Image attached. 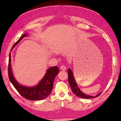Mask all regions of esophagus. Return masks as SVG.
I'll return each mask as SVG.
<instances>
[{
    "label": "esophagus",
    "mask_w": 121,
    "mask_h": 121,
    "mask_svg": "<svg viewBox=\"0 0 121 121\" xmlns=\"http://www.w3.org/2000/svg\"><path fill=\"white\" fill-rule=\"evenodd\" d=\"M66 69H67L66 67L65 66V65H61V67H60V69L61 70H63V71H65V70H66Z\"/></svg>",
    "instance_id": "esophagus-1"
}]
</instances>
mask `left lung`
I'll use <instances>...</instances> for the list:
<instances>
[{
    "label": "left lung",
    "instance_id": "1",
    "mask_svg": "<svg viewBox=\"0 0 121 121\" xmlns=\"http://www.w3.org/2000/svg\"><path fill=\"white\" fill-rule=\"evenodd\" d=\"M68 81H69V85L71 87L72 91H73V93L75 94V95L78 96L79 97L82 98H93L95 97H97L100 94L102 93H99L97 95H96L95 96H89L87 95L86 94L83 93L82 92L80 91L79 88L78 87L77 83L76 82L75 79L74 78L73 72L71 71V70L70 69H68Z\"/></svg>",
    "mask_w": 121,
    "mask_h": 121
}]
</instances>
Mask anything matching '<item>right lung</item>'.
Masks as SVG:
<instances>
[{
  "instance_id": "1",
  "label": "right lung",
  "mask_w": 121,
  "mask_h": 121,
  "mask_svg": "<svg viewBox=\"0 0 121 121\" xmlns=\"http://www.w3.org/2000/svg\"><path fill=\"white\" fill-rule=\"evenodd\" d=\"M27 35V34H24L13 46L11 51L22 39ZM8 72L9 80L22 96L30 100H39L47 97L51 93L53 88L54 78L59 72V70L56 66L49 68L47 70V72L44 77L35 86L26 87L21 85L17 82L13 76L11 65V53L10 52L9 55Z\"/></svg>"
}]
</instances>
